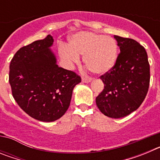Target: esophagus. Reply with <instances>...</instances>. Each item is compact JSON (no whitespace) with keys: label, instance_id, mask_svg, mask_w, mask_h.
Wrapping results in <instances>:
<instances>
[{"label":"esophagus","instance_id":"esophagus-1","mask_svg":"<svg viewBox=\"0 0 160 160\" xmlns=\"http://www.w3.org/2000/svg\"><path fill=\"white\" fill-rule=\"evenodd\" d=\"M82 82L84 83H89L91 82V79L87 78H82Z\"/></svg>","mask_w":160,"mask_h":160}]
</instances>
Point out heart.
Instances as JSON below:
<instances>
[{"mask_svg":"<svg viewBox=\"0 0 160 160\" xmlns=\"http://www.w3.org/2000/svg\"><path fill=\"white\" fill-rule=\"evenodd\" d=\"M59 55L68 66L78 62L79 55H82L87 68L96 74H104L116 62L118 46L111 37L81 31L70 37L69 46H60Z\"/></svg>","mask_w":160,"mask_h":160,"instance_id":"obj_1","label":"heart"}]
</instances>
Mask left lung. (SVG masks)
Instances as JSON below:
<instances>
[{
	"label": "left lung",
	"instance_id": "obj_1",
	"mask_svg": "<svg viewBox=\"0 0 160 160\" xmlns=\"http://www.w3.org/2000/svg\"><path fill=\"white\" fill-rule=\"evenodd\" d=\"M119 47L114 67L100 78L104 89L96 98V104L106 116L119 118L140 107L148 94L150 66L148 54L136 41L114 35Z\"/></svg>",
	"mask_w": 160,
	"mask_h": 160
}]
</instances>
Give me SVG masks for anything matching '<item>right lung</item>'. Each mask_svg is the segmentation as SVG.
Listing matches in <instances>:
<instances>
[{"label": "right lung", "instance_id": "right-lung-1", "mask_svg": "<svg viewBox=\"0 0 160 160\" xmlns=\"http://www.w3.org/2000/svg\"><path fill=\"white\" fill-rule=\"evenodd\" d=\"M53 38L48 35L24 46L15 53L9 66V84L14 99L30 117L53 122L70 107L72 93L81 78L59 67L50 49Z\"/></svg>", "mask_w": 160, "mask_h": 160}]
</instances>
